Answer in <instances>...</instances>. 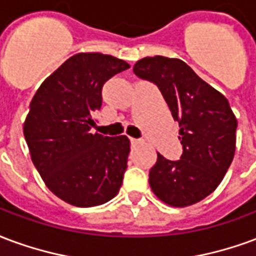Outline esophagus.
Wrapping results in <instances>:
<instances>
[{
	"label": "esophagus",
	"mask_w": 256,
	"mask_h": 256,
	"mask_svg": "<svg viewBox=\"0 0 256 256\" xmlns=\"http://www.w3.org/2000/svg\"><path fill=\"white\" fill-rule=\"evenodd\" d=\"M130 143H132V144H136V143H139V142H140L139 139H135V138H130Z\"/></svg>",
	"instance_id": "esophagus-1"
}]
</instances>
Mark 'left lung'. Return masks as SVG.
<instances>
[{
  "instance_id": "1",
  "label": "left lung",
  "mask_w": 256,
  "mask_h": 256,
  "mask_svg": "<svg viewBox=\"0 0 256 256\" xmlns=\"http://www.w3.org/2000/svg\"><path fill=\"white\" fill-rule=\"evenodd\" d=\"M134 72L160 88L180 126L182 156L169 161L158 152L148 173L151 190L169 206L200 202L220 186L233 161L238 120L229 102L178 58L144 57Z\"/></svg>"
}]
</instances>
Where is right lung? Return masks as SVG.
I'll list each match as a JSON object with an SVG mask.
<instances>
[{"label": "right lung", "mask_w": 256, "mask_h": 256, "mask_svg": "<svg viewBox=\"0 0 256 256\" xmlns=\"http://www.w3.org/2000/svg\"><path fill=\"white\" fill-rule=\"evenodd\" d=\"M128 68L108 54H74L44 80L30 104L23 132L31 160L50 191L69 204L98 206L120 191L130 139L90 130L104 84Z\"/></svg>", "instance_id": "right-lung-1"}]
</instances>
